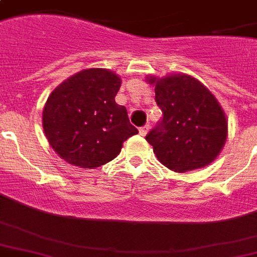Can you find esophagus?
I'll return each instance as SVG.
<instances>
[{
  "instance_id": "esophagus-1",
  "label": "esophagus",
  "mask_w": 257,
  "mask_h": 257,
  "mask_svg": "<svg viewBox=\"0 0 257 257\" xmlns=\"http://www.w3.org/2000/svg\"><path fill=\"white\" fill-rule=\"evenodd\" d=\"M148 131H149V125L148 124L144 125V126H141V128L139 129V132H140L141 136H145V135L148 133Z\"/></svg>"
}]
</instances>
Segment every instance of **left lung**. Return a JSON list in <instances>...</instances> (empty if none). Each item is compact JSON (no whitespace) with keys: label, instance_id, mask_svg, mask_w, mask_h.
<instances>
[{"label":"left lung","instance_id":"obj_1","mask_svg":"<svg viewBox=\"0 0 257 257\" xmlns=\"http://www.w3.org/2000/svg\"><path fill=\"white\" fill-rule=\"evenodd\" d=\"M163 118L145 136L163 165L175 172L215 160L227 139V120L213 94L187 74L149 78Z\"/></svg>","mask_w":257,"mask_h":257}]
</instances>
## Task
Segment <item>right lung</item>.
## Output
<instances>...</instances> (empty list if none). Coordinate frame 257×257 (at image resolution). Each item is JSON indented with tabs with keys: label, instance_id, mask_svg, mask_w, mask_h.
Returning <instances> with one entry per match:
<instances>
[{
	"label": "right lung",
	"instance_id": "1",
	"mask_svg": "<svg viewBox=\"0 0 257 257\" xmlns=\"http://www.w3.org/2000/svg\"><path fill=\"white\" fill-rule=\"evenodd\" d=\"M120 86V77L112 72L86 69L54 89L42 112V125L58 156L93 169L113 160L122 143L139 133L126 108L114 101Z\"/></svg>",
	"mask_w": 257,
	"mask_h": 257
}]
</instances>
